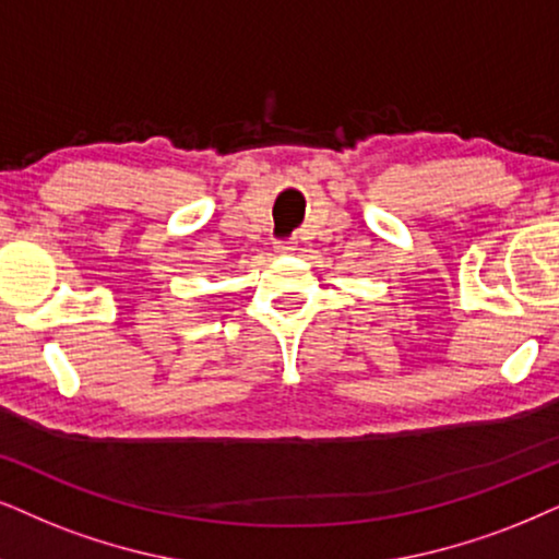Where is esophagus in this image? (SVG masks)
<instances>
[{
    "mask_svg": "<svg viewBox=\"0 0 559 559\" xmlns=\"http://www.w3.org/2000/svg\"><path fill=\"white\" fill-rule=\"evenodd\" d=\"M275 250H278V252H294L296 242H294V239H278V242H275Z\"/></svg>",
    "mask_w": 559,
    "mask_h": 559,
    "instance_id": "esophagus-1",
    "label": "esophagus"
}]
</instances>
